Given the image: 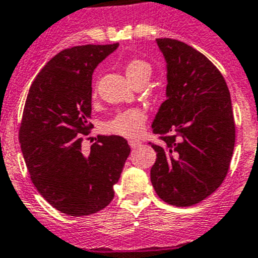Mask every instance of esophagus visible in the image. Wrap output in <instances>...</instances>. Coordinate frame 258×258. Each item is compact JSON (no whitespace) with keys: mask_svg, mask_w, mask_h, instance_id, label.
I'll use <instances>...</instances> for the list:
<instances>
[{"mask_svg":"<svg viewBox=\"0 0 258 258\" xmlns=\"http://www.w3.org/2000/svg\"><path fill=\"white\" fill-rule=\"evenodd\" d=\"M129 146H131L132 148H137L141 146V141H137V139H131L129 141Z\"/></svg>","mask_w":258,"mask_h":258,"instance_id":"1","label":"esophagus"}]
</instances>
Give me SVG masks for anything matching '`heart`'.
Returning <instances> with one entry per match:
<instances>
[{
  "label": "heart",
  "mask_w": 258,
  "mask_h": 258,
  "mask_svg": "<svg viewBox=\"0 0 258 258\" xmlns=\"http://www.w3.org/2000/svg\"><path fill=\"white\" fill-rule=\"evenodd\" d=\"M127 79L134 86L141 82H148L152 73L150 63L141 58H132L126 62L124 68ZM147 121V112L143 108L133 107L120 111L111 120L105 124V131L115 136L125 137V138H134L138 137L145 131V125Z\"/></svg>",
  "instance_id": "obj_1"
}]
</instances>
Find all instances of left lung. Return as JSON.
Wrapping results in <instances>:
<instances>
[{"label":"left lung","mask_w":258,"mask_h":258,"mask_svg":"<svg viewBox=\"0 0 258 258\" xmlns=\"http://www.w3.org/2000/svg\"><path fill=\"white\" fill-rule=\"evenodd\" d=\"M167 62V100L158 108L150 143L157 153L151 181L162 201L193 206L225 179L235 143L230 92L216 66L186 43L158 38Z\"/></svg>","instance_id":"obj_1"}]
</instances>
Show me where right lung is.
<instances>
[{
    "label": "right lung",
    "instance_id": "1",
    "mask_svg": "<svg viewBox=\"0 0 258 258\" xmlns=\"http://www.w3.org/2000/svg\"><path fill=\"white\" fill-rule=\"evenodd\" d=\"M119 47L86 44L53 56L30 86L19 142L30 179L42 197L69 216H88L112 201L131 153L119 136H98L88 151L84 136L93 124L92 74Z\"/></svg>",
    "mask_w": 258,
    "mask_h": 258
}]
</instances>
